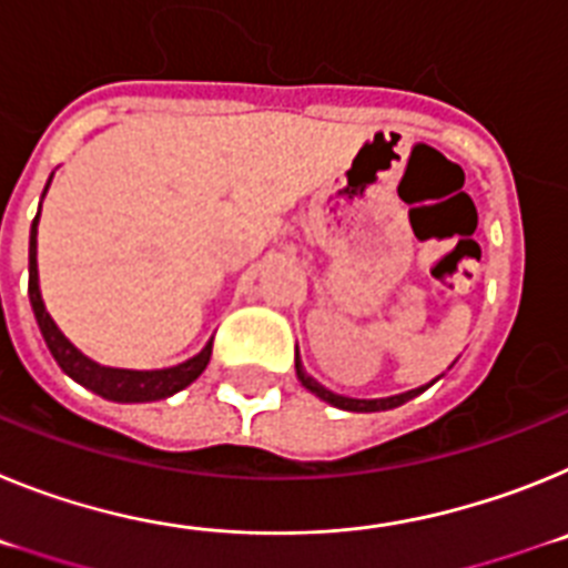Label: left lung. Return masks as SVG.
Masks as SVG:
<instances>
[{"mask_svg":"<svg viewBox=\"0 0 568 568\" xmlns=\"http://www.w3.org/2000/svg\"><path fill=\"white\" fill-rule=\"evenodd\" d=\"M295 375L304 386H307L310 393L318 395L321 400H327L329 406H338V409H346V413H384V409H395V406L406 404V400L418 398L420 393H426L435 381H429L426 386H418V389H409V393H400V395H389V398H349V395H338V393H329L327 386H321L313 375H307L304 364H301L298 353H295Z\"/></svg>","mask_w":568,"mask_h":568,"instance_id":"1","label":"left lung"}]
</instances>
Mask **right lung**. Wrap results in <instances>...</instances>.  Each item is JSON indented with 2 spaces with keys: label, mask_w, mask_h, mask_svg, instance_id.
I'll return each instance as SVG.
<instances>
[{
  "label": "right lung",
  "mask_w": 568,
  "mask_h": 568,
  "mask_svg": "<svg viewBox=\"0 0 568 568\" xmlns=\"http://www.w3.org/2000/svg\"><path fill=\"white\" fill-rule=\"evenodd\" d=\"M53 179V175H50ZM50 179L44 184V193L50 187ZM42 193V199H44ZM42 210V204H39ZM37 227H39V213L30 224V247H28V295L30 307L37 315V324L42 329V338L48 344L50 355L57 358V364L62 366V373L82 384L90 393L102 395L108 400H119V404H148V400H162L175 395L179 389L193 384L199 375L204 373V366L210 364V353H213V338L204 344V349L193 358H187L184 364L168 366V369H119V366H104L97 364L93 358L77 349L64 338L62 329L57 327V321L50 318V313L44 310L42 293H39V264H37Z\"/></svg>",
  "instance_id": "add662e5"
}]
</instances>
